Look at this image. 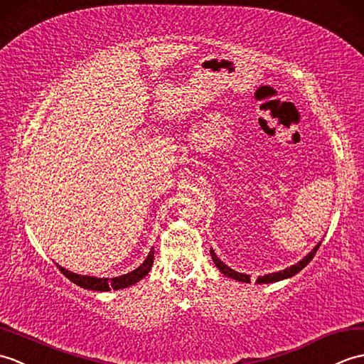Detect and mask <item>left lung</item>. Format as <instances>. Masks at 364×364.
I'll list each match as a JSON object with an SVG mask.
<instances>
[{"label": "left lung", "instance_id": "1", "mask_svg": "<svg viewBox=\"0 0 364 364\" xmlns=\"http://www.w3.org/2000/svg\"><path fill=\"white\" fill-rule=\"evenodd\" d=\"M319 246H321V243H318L316 246H314L311 252H310L309 255H305L301 262L293 264V266H289V268H287V269H284V271H279V272L266 274V276L258 277V279H257V284H272V282H279V280H284V279H288V277H293L294 274H297L299 271H302V269L305 268V266L311 262V258L314 257V254H316V250L319 249ZM210 254H212V260H213V263L216 264V268L220 269V271L224 274V276H228V277H230V279H235V280H238V282H246V284H249L250 277L247 276V274H241V272H237V271L230 269L228 264H224V263L220 260V258L216 257V254L213 252V249H210Z\"/></svg>", "mask_w": 364, "mask_h": 364}]
</instances>
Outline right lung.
Listing matches in <instances>:
<instances>
[{"instance_id": "add662e5", "label": "right lung", "mask_w": 364, "mask_h": 364, "mask_svg": "<svg viewBox=\"0 0 364 364\" xmlns=\"http://www.w3.org/2000/svg\"><path fill=\"white\" fill-rule=\"evenodd\" d=\"M152 263H154V250L151 249V252L146 257V260H144L139 266V268L131 271V272H127V274H123V276H119V277H114V279H98V277H92V276H79V274H75L68 269H63L59 264H58V268L63 274V276L70 279L73 284H76L80 288L93 289V291H110V289H121V288H127V287L136 284V282L141 280L151 271Z\"/></svg>"}]
</instances>
